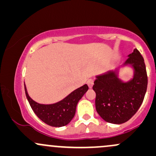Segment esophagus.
<instances>
[{
  "instance_id": "obj_1",
  "label": "esophagus",
  "mask_w": 156,
  "mask_h": 156,
  "mask_svg": "<svg viewBox=\"0 0 156 156\" xmlns=\"http://www.w3.org/2000/svg\"><path fill=\"white\" fill-rule=\"evenodd\" d=\"M94 79H88V81H87V84H88V87H89L90 88H91L92 87H93V85H94Z\"/></svg>"
}]
</instances>
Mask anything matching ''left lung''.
Returning a JSON list of instances; mask_svg holds the SVG:
<instances>
[{"mask_svg": "<svg viewBox=\"0 0 156 156\" xmlns=\"http://www.w3.org/2000/svg\"><path fill=\"white\" fill-rule=\"evenodd\" d=\"M128 56L124 65H129L134 68L132 80L123 83L116 72L109 71L97 76L94 83L96 110L108 123L120 124L128 121L144 99L148 83L144 59L137 49Z\"/></svg>", "mask_w": 156, "mask_h": 156, "instance_id": "1", "label": "left lung"}]
</instances>
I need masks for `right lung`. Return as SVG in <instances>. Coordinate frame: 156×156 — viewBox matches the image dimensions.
Segmentation results:
<instances>
[{
	"label": "right lung",
	"mask_w": 156,
	"mask_h": 156,
	"mask_svg": "<svg viewBox=\"0 0 156 156\" xmlns=\"http://www.w3.org/2000/svg\"><path fill=\"white\" fill-rule=\"evenodd\" d=\"M25 94L32 109L43 122L51 126L60 127L68 124L74 117L79 100L88 91L86 84L71 92L68 96L54 104H39L32 100L28 95L24 84Z\"/></svg>",
	"instance_id": "1"
}]
</instances>
